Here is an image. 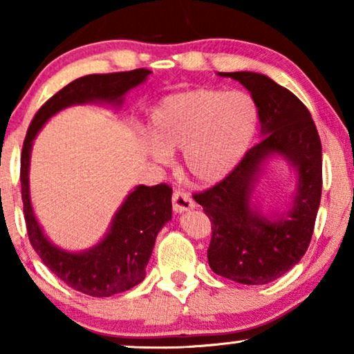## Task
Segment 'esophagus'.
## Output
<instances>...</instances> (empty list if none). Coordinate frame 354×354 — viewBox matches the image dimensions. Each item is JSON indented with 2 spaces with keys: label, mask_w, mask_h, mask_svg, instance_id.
<instances>
[{
  "label": "esophagus",
  "mask_w": 354,
  "mask_h": 354,
  "mask_svg": "<svg viewBox=\"0 0 354 354\" xmlns=\"http://www.w3.org/2000/svg\"><path fill=\"white\" fill-rule=\"evenodd\" d=\"M195 207V203L188 195L187 192L183 190H176L172 193V209L176 212H183L188 209H193Z\"/></svg>",
  "instance_id": "34e87169"
}]
</instances>
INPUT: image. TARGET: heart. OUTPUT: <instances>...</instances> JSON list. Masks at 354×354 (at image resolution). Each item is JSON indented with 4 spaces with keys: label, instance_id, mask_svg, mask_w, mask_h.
Instances as JSON below:
<instances>
[{
    "label": "heart",
    "instance_id": "obj_1",
    "mask_svg": "<svg viewBox=\"0 0 354 354\" xmlns=\"http://www.w3.org/2000/svg\"><path fill=\"white\" fill-rule=\"evenodd\" d=\"M259 122L256 101L245 91L196 88L164 98L149 115V135L164 151L183 149V166L201 183H216L239 166Z\"/></svg>",
    "mask_w": 354,
    "mask_h": 354
}]
</instances>
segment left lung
Here are the masks:
<instances>
[{
    "mask_svg": "<svg viewBox=\"0 0 354 354\" xmlns=\"http://www.w3.org/2000/svg\"><path fill=\"white\" fill-rule=\"evenodd\" d=\"M251 91L259 111L261 140L225 178L193 195L211 221L209 268L245 285L282 277L306 253L322 193V145L306 106L292 91L256 72H221ZM282 153L299 171V192L287 216L269 221L250 209L262 159Z\"/></svg>",
    "mask_w": 354,
    "mask_h": 354,
    "instance_id": "8db88e82",
    "label": "left lung"
}]
</instances>
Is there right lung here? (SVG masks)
Returning <instances> with one entry per match:
<instances>
[{"label":"right lung","instance_id":"right-lung-1","mask_svg":"<svg viewBox=\"0 0 354 354\" xmlns=\"http://www.w3.org/2000/svg\"><path fill=\"white\" fill-rule=\"evenodd\" d=\"M148 69L80 77L53 95L28 125L21 154V195L28 240L43 264L77 292L103 298L127 292L145 279L158 232L172 216V187L159 183L140 185L127 196L115 214L106 239L85 253H67L53 246L38 225L28 195V162L32 142L43 124L57 111L86 101L119 103L125 91L142 84Z\"/></svg>","mask_w":354,"mask_h":354}]
</instances>
